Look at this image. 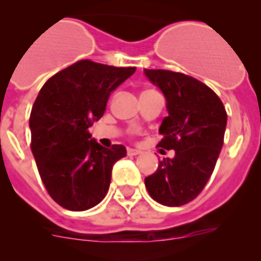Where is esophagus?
<instances>
[{
    "label": "esophagus",
    "instance_id": "34e87169",
    "mask_svg": "<svg viewBox=\"0 0 261 261\" xmlns=\"http://www.w3.org/2000/svg\"><path fill=\"white\" fill-rule=\"evenodd\" d=\"M139 154H141L140 150L131 149V147H128L127 149V155H130V156H135V155H139Z\"/></svg>",
    "mask_w": 261,
    "mask_h": 261
}]
</instances>
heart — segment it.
I'll return each instance as SVG.
<instances>
[{"mask_svg":"<svg viewBox=\"0 0 261 261\" xmlns=\"http://www.w3.org/2000/svg\"><path fill=\"white\" fill-rule=\"evenodd\" d=\"M146 92H152V89H146V91H144L143 93H146Z\"/></svg>","mask_w":261,"mask_h":261,"instance_id":"b5f03b06","label":"heart"}]
</instances>
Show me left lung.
<instances>
[{"label": "left lung", "instance_id": "left-lung-1", "mask_svg": "<svg viewBox=\"0 0 261 261\" xmlns=\"http://www.w3.org/2000/svg\"><path fill=\"white\" fill-rule=\"evenodd\" d=\"M144 72L168 102L169 115L159 128L163 139L158 147L175 151L173 159L159 162L156 172L145 178V187L154 201L179 207L193 201L212 175L227 114L220 97L201 81L165 69Z\"/></svg>", "mask_w": 261, "mask_h": 261}]
</instances>
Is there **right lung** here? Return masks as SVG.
Instances as JSON below:
<instances>
[{
  "label": "right lung",
  "mask_w": 261,
  "mask_h": 261,
  "mask_svg": "<svg viewBox=\"0 0 261 261\" xmlns=\"http://www.w3.org/2000/svg\"><path fill=\"white\" fill-rule=\"evenodd\" d=\"M135 70L83 59L41 87L30 114V146L49 196L63 208L86 211L107 194L112 167L126 149L101 146L88 128L103 116L111 92Z\"/></svg>",
  "instance_id": "1"
}]
</instances>
